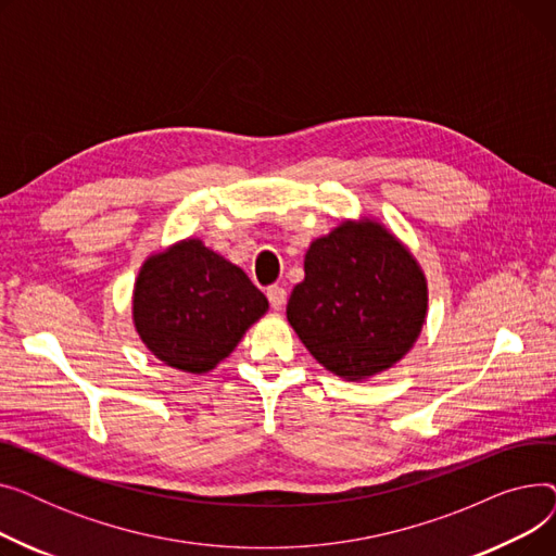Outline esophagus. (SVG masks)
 Listing matches in <instances>:
<instances>
[{
    "instance_id": "obj_1",
    "label": "esophagus",
    "mask_w": 556,
    "mask_h": 556,
    "mask_svg": "<svg viewBox=\"0 0 556 556\" xmlns=\"http://www.w3.org/2000/svg\"><path fill=\"white\" fill-rule=\"evenodd\" d=\"M266 295H268V300H270V306L277 308V311L286 304V288H281V286H270V288L266 290Z\"/></svg>"
}]
</instances>
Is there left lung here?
Instances as JSON below:
<instances>
[{
	"label": "left lung",
	"instance_id": "1",
	"mask_svg": "<svg viewBox=\"0 0 556 556\" xmlns=\"http://www.w3.org/2000/svg\"><path fill=\"white\" fill-rule=\"evenodd\" d=\"M304 273L286 315L319 365L363 381L410 352L426 319V277L383 225L346 220L315 239Z\"/></svg>",
	"mask_w": 556,
	"mask_h": 556
}]
</instances>
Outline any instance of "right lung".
<instances>
[{
    "label": "right lung",
    "mask_w": 556,
    "mask_h": 556,
    "mask_svg": "<svg viewBox=\"0 0 556 556\" xmlns=\"http://www.w3.org/2000/svg\"><path fill=\"white\" fill-rule=\"evenodd\" d=\"M266 311L250 277L198 239L146 258L135 281L139 338L164 365L191 374L227 358Z\"/></svg>",
    "instance_id": "obj_1"
}]
</instances>
